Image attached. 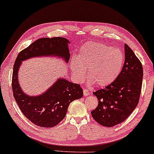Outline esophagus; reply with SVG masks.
Listing matches in <instances>:
<instances>
[{
  "label": "esophagus",
  "mask_w": 154,
  "mask_h": 154,
  "mask_svg": "<svg viewBox=\"0 0 154 154\" xmlns=\"http://www.w3.org/2000/svg\"><path fill=\"white\" fill-rule=\"evenodd\" d=\"M83 94H84V96H87L89 95V90H87V89H84L83 90Z\"/></svg>",
  "instance_id": "obj_1"
}]
</instances>
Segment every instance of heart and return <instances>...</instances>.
Segmentation results:
<instances>
[{
  "label": "heart",
  "mask_w": 154,
  "mask_h": 154,
  "mask_svg": "<svg viewBox=\"0 0 154 154\" xmlns=\"http://www.w3.org/2000/svg\"><path fill=\"white\" fill-rule=\"evenodd\" d=\"M124 60V54L120 49L100 42H89L80 47L78 57L72 58L71 67L78 81H83L87 68L89 84L106 87L117 79Z\"/></svg>",
  "instance_id": "1"
}]
</instances>
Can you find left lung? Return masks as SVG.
<instances>
[{
    "mask_svg": "<svg viewBox=\"0 0 154 154\" xmlns=\"http://www.w3.org/2000/svg\"><path fill=\"white\" fill-rule=\"evenodd\" d=\"M125 55L124 65L117 79L94 92L98 105L91 113L103 126L113 127L121 123L138 105L143 83V66L127 44H125Z\"/></svg>",
    "mask_w": 154,
    "mask_h": 154,
    "instance_id": "obj_1",
    "label": "left lung"
}]
</instances>
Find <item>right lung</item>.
<instances>
[{"label": "right lung", "instance_id": "add662e5", "mask_svg": "<svg viewBox=\"0 0 154 154\" xmlns=\"http://www.w3.org/2000/svg\"><path fill=\"white\" fill-rule=\"evenodd\" d=\"M69 41L63 37L42 38L18 54L14 65L12 90L16 102L25 116L41 127H53L65 117L69 104L81 98L83 91L80 85L63 78L58 79L41 95L26 94L18 82V70L23 61L35 57L54 56L67 63L70 58Z\"/></svg>", "mask_w": 154, "mask_h": 154}]
</instances>
